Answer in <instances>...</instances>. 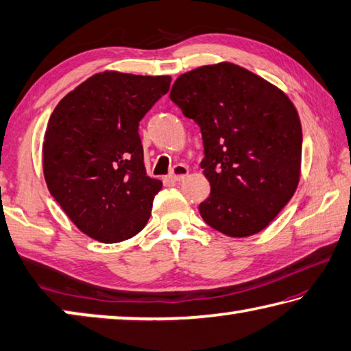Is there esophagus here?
Masks as SVG:
<instances>
[{
  "label": "esophagus",
  "instance_id": "esophagus-1",
  "mask_svg": "<svg viewBox=\"0 0 351 351\" xmlns=\"http://www.w3.org/2000/svg\"><path fill=\"white\" fill-rule=\"evenodd\" d=\"M187 175H189V167H187V165L178 164V165H175L173 169H171L169 178H170L171 181H182Z\"/></svg>",
  "mask_w": 351,
  "mask_h": 351
}]
</instances>
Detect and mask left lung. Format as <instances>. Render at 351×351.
I'll return each instance as SVG.
<instances>
[{
	"label": "left lung",
	"mask_w": 351,
	"mask_h": 351,
	"mask_svg": "<svg viewBox=\"0 0 351 351\" xmlns=\"http://www.w3.org/2000/svg\"><path fill=\"white\" fill-rule=\"evenodd\" d=\"M171 102L201 130L210 195L199 213L229 237L263 230L299 184L302 125L287 94L234 63L180 75Z\"/></svg>",
	"instance_id": "obj_1"
}]
</instances>
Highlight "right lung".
<instances>
[{
    "instance_id": "add662e5",
    "label": "right lung",
    "mask_w": 351,
    "mask_h": 351,
    "mask_svg": "<svg viewBox=\"0 0 351 351\" xmlns=\"http://www.w3.org/2000/svg\"><path fill=\"white\" fill-rule=\"evenodd\" d=\"M169 75L94 74L66 94L47 122V189L82 232L102 243L144 229L162 182L147 176L139 122L167 94Z\"/></svg>"
}]
</instances>
